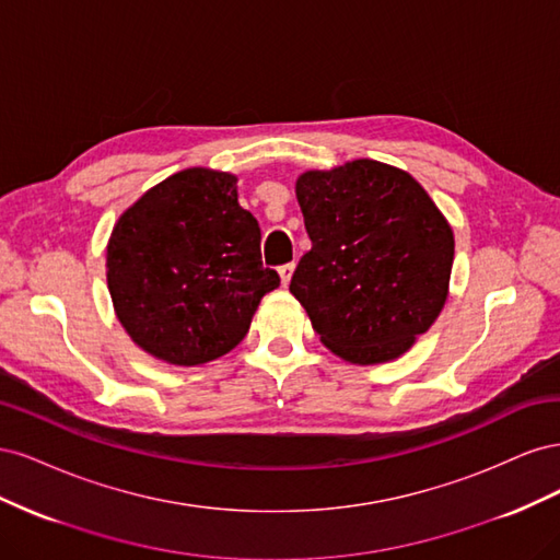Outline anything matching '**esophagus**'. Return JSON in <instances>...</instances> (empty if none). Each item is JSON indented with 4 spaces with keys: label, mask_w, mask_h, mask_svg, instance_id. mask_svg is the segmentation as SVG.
I'll list each match as a JSON object with an SVG mask.
<instances>
[{
    "label": "esophagus",
    "mask_w": 560,
    "mask_h": 560,
    "mask_svg": "<svg viewBox=\"0 0 560 560\" xmlns=\"http://www.w3.org/2000/svg\"><path fill=\"white\" fill-rule=\"evenodd\" d=\"M292 273H294V264H284V266H280V268H278V276H280V282H282V287L290 284V280H292Z\"/></svg>",
    "instance_id": "34e87169"
}]
</instances>
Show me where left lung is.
<instances>
[{"instance_id": "obj_1", "label": "left lung", "mask_w": 560, "mask_h": 560, "mask_svg": "<svg viewBox=\"0 0 560 560\" xmlns=\"http://www.w3.org/2000/svg\"><path fill=\"white\" fill-rule=\"evenodd\" d=\"M296 200L311 252L290 292L313 329L350 364L397 360L442 313L455 241L428 191L371 159L306 171Z\"/></svg>"}]
</instances>
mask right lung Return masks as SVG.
<instances>
[{"label":"right lung","instance_id":"1","mask_svg":"<svg viewBox=\"0 0 560 560\" xmlns=\"http://www.w3.org/2000/svg\"><path fill=\"white\" fill-rule=\"evenodd\" d=\"M235 184L231 173L186 167L151 186L112 229L114 313L151 358L175 366L222 358L280 284L261 266V229Z\"/></svg>","mask_w":560,"mask_h":560}]
</instances>
